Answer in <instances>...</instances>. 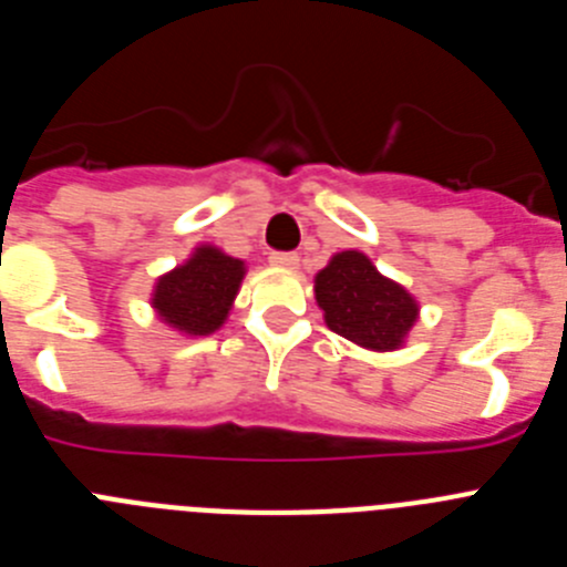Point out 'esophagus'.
<instances>
[{
	"mask_svg": "<svg viewBox=\"0 0 567 567\" xmlns=\"http://www.w3.org/2000/svg\"><path fill=\"white\" fill-rule=\"evenodd\" d=\"M269 264H272V267L295 269L298 267V252H269Z\"/></svg>",
	"mask_w": 567,
	"mask_h": 567,
	"instance_id": "1",
	"label": "esophagus"
}]
</instances>
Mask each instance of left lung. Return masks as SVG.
<instances>
[{
	"mask_svg": "<svg viewBox=\"0 0 567 567\" xmlns=\"http://www.w3.org/2000/svg\"><path fill=\"white\" fill-rule=\"evenodd\" d=\"M315 298L332 332L374 352L400 349L420 312L417 300L383 278L358 249L338 252L327 269H320Z\"/></svg>",
	"mask_w": 567,
	"mask_h": 567,
	"instance_id": "1",
	"label": "left lung"
}]
</instances>
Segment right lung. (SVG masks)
Here are the masks:
<instances>
[{
    "label": "right lung",
    "mask_w": 567,
    "mask_h": 567,
    "mask_svg": "<svg viewBox=\"0 0 567 567\" xmlns=\"http://www.w3.org/2000/svg\"><path fill=\"white\" fill-rule=\"evenodd\" d=\"M244 272V260L204 244L187 264L158 278L153 309L178 332L213 334L227 320Z\"/></svg>",
    "instance_id": "obj_1"
}]
</instances>
